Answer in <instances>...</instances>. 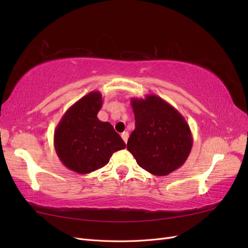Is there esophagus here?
Wrapping results in <instances>:
<instances>
[{
  "label": "esophagus",
  "mask_w": 248,
  "mask_h": 248,
  "mask_svg": "<svg viewBox=\"0 0 248 248\" xmlns=\"http://www.w3.org/2000/svg\"><path fill=\"white\" fill-rule=\"evenodd\" d=\"M121 137H122L123 140H124L125 142H127V140H128L129 134H128V132H127V131H124L123 133H121Z\"/></svg>",
  "instance_id": "esophagus-1"
}]
</instances>
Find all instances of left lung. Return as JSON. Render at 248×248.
<instances>
[{
    "instance_id": "left-lung-1",
    "label": "left lung",
    "mask_w": 248,
    "mask_h": 248,
    "mask_svg": "<svg viewBox=\"0 0 248 248\" xmlns=\"http://www.w3.org/2000/svg\"><path fill=\"white\" fill-rule=\"evenodd\" d=\"M136 128L127 149L139 166L155 176H167L186 161L192 134L184 117L159 96L132 98Z\"/></svg>"
}]
</instances>
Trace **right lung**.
Listing matches in <instances>:
<instances>
[{"label":"right lung","mask_w":248,"mask_h":248,"mask_svg":"<svg viewBox=\"0 0 248 248\" xmlns=\"http://www.w3.org/2000/svg\"><path fill=\"white\" fill-rule=\"evenodd\" d=\"M102 102L99 91L90 92L66 110L56 127L58 157L67 169L80 175L103 168L112 153L126 148L112 125L97 118Z\"/></svg>","instance_id":"obj_1"}]
</instances>
